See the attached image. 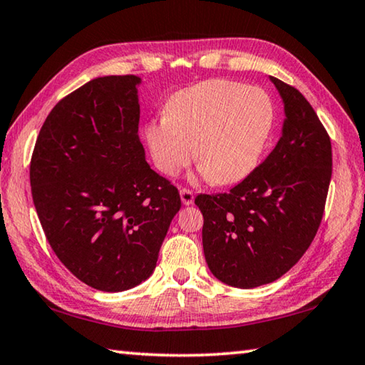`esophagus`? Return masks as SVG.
<instances>
[{
  "label": "esophagus",
  "mask_w": 365,
  "mask_h": 365,
  "mask_svg": "<svg viewBox=\"0 0 365 365\" xmlns=\"http://www.w3.org/2000/svg\"><path fill=\"white\" fill-rule=\"evenodd\" d=\"M180 197H182V202L185 206H190L195 200V195L190 188H180Z\"/></svg>",
  "instance_id": "34e87169"
}]
</instances>
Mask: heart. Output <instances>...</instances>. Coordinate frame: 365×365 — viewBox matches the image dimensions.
I'll return each instance as SVG.
<instances>
[{
	"label": "heart",
	"instance_id": "heart-1",
	"mask_svg": "<svg viewBox=\"0 0 365 365\" xmlns=\"http://www.w3.org/2000/svg\"><path fill=\"white\" fill-rule=\"evenodd\" d=\"M270 127L272 103L265 91L214 78L172 95L163 119L146 123L145 140L164 175H177L195 154L212 183L228 185L256 168Z\"/></svg>",
	"mask_w": 365,
	"mask_h": 365
}]
</instances>
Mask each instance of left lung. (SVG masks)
<instances>
[{"instance_id": "obj_1", "label": "left lung", "mask_w": 365, "mask_h": 365, "mask_svg": "<svg viewBox=\"0 0 365 365\" xmlns=\"http://www.w3.org/2000/svg\"><path fill=\"white\" fill-rule=\"evenodd\" d=\"M285 103L283 135L251 174L217 195H197L202 248L215 279L265 285L293 267L322 222L331 178V141L294 86L270 77Z\"/></svg>"}]
</instances>
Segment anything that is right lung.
Wrapping results in <instances>:
<instances>
[{"label":"right lung","instance_id":"obj_1","mask_svg":"<svg viewBox=\"0 0 365 365\" xmlns=\"http://www.w3.org/2000/svg\"><path fill=\"white\" fill-rule=\"evenodd\" d=\"M137 76L91 80L48 114L30 187L54 255L80 282L125 292L153 274L178 190L145 160Z\"/></svg>","mask_w":365,"mask_h":365}]
</instances>
